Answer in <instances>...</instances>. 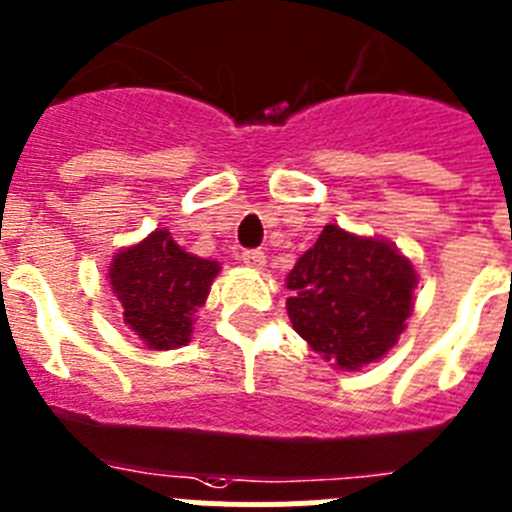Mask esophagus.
Masks as SVG:
<instances>
[{
  "label": "esophagus",
  "mask_w": 512,
  "mask_h": 512,
  "mask_svg": "<svg viewBox=\"0 0 512 512\" xmlns=\"http://www.w3.org/2000/svg\"><path fill=\"white\" fill-rule=\"evenodd\" d=\"M242 260H245V265L255 267V270H262V267H265V262H267V257H265V252H262V250H245V252H242Z\"/></svg>",
  "instance_id": "obj_1"
}]
</instances>
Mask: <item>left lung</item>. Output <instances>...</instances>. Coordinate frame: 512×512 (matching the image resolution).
Returning a JSON list of instances; mask_svg holds the SVG:
<instances>
[{"instance_id":"1","label":"left lung","mask_w":512,"mask_h":512,"mask_svg":"<svg viewBox=\"0 0 512 512\" xmlns=\"http://www.w3.org/2000/svg\"><path fill=\"white\" fill-rule=\"evenodd\" d=\"M418 278L393 242L326 224L285 278L290 324L339 370L377 362L413 313Z\"/></svg>"}]
</instances>
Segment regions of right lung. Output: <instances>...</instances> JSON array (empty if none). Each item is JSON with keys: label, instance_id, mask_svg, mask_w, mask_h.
<instances>
[{"label": "right lung", "instance_id": "1", "mask_svg": "<svg viewBox=\"0 0 512 512\" xmlns=\"http://www.w3.org/2000/svg\"><path fill=\"white\" fill-rule=\"evenodd\" d=\"M219 262L181 250L168 229L124 247L109 265V285L122 303L124 324L147 349H178L191 342L193 316L206 303Z\"/></svg>", "mask_w": 512, "mask_h": 512}]
</instances>
